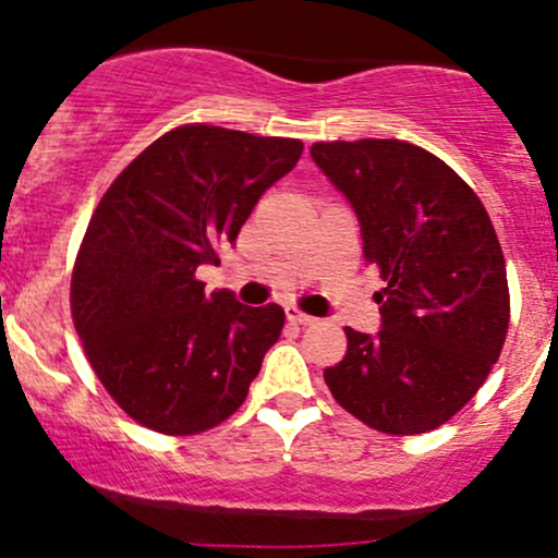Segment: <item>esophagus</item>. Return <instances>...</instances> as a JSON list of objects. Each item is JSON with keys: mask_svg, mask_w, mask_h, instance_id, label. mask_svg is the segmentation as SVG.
Wrapping results in <instances>:
<instances>
[{"mask_svg": "<svg viewBox=\"0 0 558 558\" xmlns=\"http://www.w3.org/2000/svg\"><path fill=\"white\" fill-rule=\"evenodd\" d=\"M286 317H288V323H296V325H312V323H317L315 317L306 315V312H301L299 306H286Z\"/></svg>", "mask_w": 558, "mask_h": 558, "instance_id": "esophagus-1", "label": "esophagus"}]
</instances>
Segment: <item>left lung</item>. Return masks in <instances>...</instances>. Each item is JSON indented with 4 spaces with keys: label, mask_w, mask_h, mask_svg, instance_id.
I'll use <instances>...</instances> for the list:
<instances>
[{
    "label": "left lung",
    "mask_w": 558,
    "mask_h": 558,
    "mask_svg": "<svg viewBox=\"0 0 558 558\" xmlns=\"http://www.w3.org/2000/svg\"><path fill=\"white\" fill-rule=\"evenodd\" d=\"M312 157L362 226L380 270L375 338L345 328L332 399L373 430L417 435L464 407L501 356L509 283L496 228L444 159L399 138L317 141Z\"/></svg>",
    "instance_id": "left-lung-1"
}]
</instances>
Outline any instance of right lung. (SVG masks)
<instances>
[{
  "instance_id": "obj_1",
  "label": "right lung",
  "mask_w": 558,
  "mask_h": 558,
  "mask_svg": "<svg viewBox=\"0 0 558 558\" xmlns=\"http://www.w3.org/2000/svg\"><path fill=\"white\" fill-rule=\"evenodd\" d=\"M299 138L185 123L146 146L96 204L70 280L86 360L131 420L196 435L246 401L283 330L278 304L204 293L254 204L299 162Z\"/></svg>"
}]
</instances>
